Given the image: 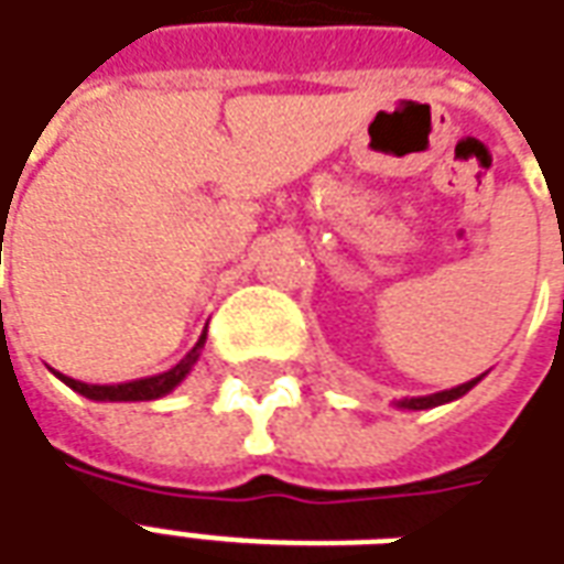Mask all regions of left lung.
I'll return each mask as SVG.
<instances>
[{"mask_svg": "<svg viewBox=\"0 0 564 564\" xmlns=\"http://www.w3.org/2000/svg\"><path fill=\"white\" fill-rule=\"evenodd\" d=\"M482 377L470 379V382H462V386H455V389H446V391H434V394H425V398H403L398 401L394 406L398 410H431V406H441V403H449V401H458L462 394L474 389Z\"/></svg>", "mask_w": 564, "mask_h": 564, "instance_id": "8db88e82", "label": "left lung"}]
</instances>
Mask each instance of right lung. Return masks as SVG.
<instances>
[{
  "label": "right lung",
  "instance_id": "right-lung-1",
  "mask_svg": "<svg viewBox=\"0 0 564 564\" xmlns=\"http://www.w3.org/2000/svg\"><path fill=\"white\" fill-rule=\"evenodd\" d=\"M203 343H206V330H203V337L197 339V346H194V349H191L178 365L170 367L166 373L133 379V382H121V386H87V382L63 377V373H57V377L63 379L72 391H78V394L90 398V401H158V398H163V394H170V391H173L175 386H178V382L194 370L199 352H203Z\"/></svg>",
  "mask_w": 564,
  "mask_h": 564
}]
</instances>
